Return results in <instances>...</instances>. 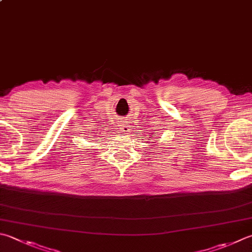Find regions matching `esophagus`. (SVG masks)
Masks as SVG:
<instances>
[{
  "instance_id": "obj_1",
  "label": "esophagus",
  "mask_w": 252,
  "mask_h": 252,
  "mask_svg": "<svg viewBox=\"0 0 252 252\" xmlns=\"http://www.w3.org/2000/svg\"><path fill=\"white\" fill-rule=\"evenodd\" d=\"M121 129H122V131H124V132L130 131V125H128L127 123H126V124H122L121 125Z\"/></svg>"
}]
</instances>
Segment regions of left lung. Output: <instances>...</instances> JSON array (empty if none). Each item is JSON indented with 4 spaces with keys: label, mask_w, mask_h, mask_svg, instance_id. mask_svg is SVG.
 Instances as JSON below:
<instances>
[{
    "label": "left lung",
    "mask_w": 252,
    "mask_h": 252,
    "mask_svg": "<svg viewBox=\"0 0 252 252\" xmlns=\"http://www.w3.org/2000/svg\"><path fill=\"white\" fill-rule=\"evenodd\" d=\"M150 138H153V137H150Z\"/></svg>",
    "instance_id": "obj_1"
}]
</instances>
